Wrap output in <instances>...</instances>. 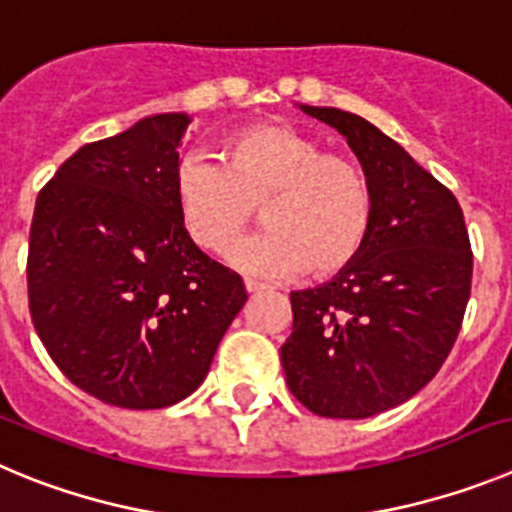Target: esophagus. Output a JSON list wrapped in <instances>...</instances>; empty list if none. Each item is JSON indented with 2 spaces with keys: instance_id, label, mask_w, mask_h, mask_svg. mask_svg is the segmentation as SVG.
I'll return each instance as SVG.
<instances>
[{
  "instance_id": "obj_1",
  "label": "esophagus",
  "mask_w": 512,
  "mask_h": 512,
  "mask_svg": "<svg viewBox=\"0 0 512 512\" xmlns=\"http://www.w3.org/2000/svg\"><path fill=\"white\" fill-rule=\"evenodd\" d=\"M245 290H247V293H260L262 285L255 283V280H245Z\"/></svg>"
}]
</instances>
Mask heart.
I'll return each mask as SVG.
<instances>
[{"instance_id": "obj_1", "label": "heart", "mask_w": 512, "mask_h": 512, "mask_svg": "<svg viewBox=\"0 0 512 512\" xmlns=\"http://www.w3.org/2000/svg\"><path fill=\"white\" fill-rule=\"evenodd\" d=\"M173 188L183 229L209 252L227 250L262 206L267 234L227 252L234 270L262 280L293 278L308 267L339 273L357 260L375 216L370 176L357 160L324 153L316 137L278 122L234 132L222 163L186 158Z\"/></svg>"}]
</instances>
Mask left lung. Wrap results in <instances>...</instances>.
Segmentation results:
<instances>
[{
    "label": "left lung",
    "instance_id": "1",
    "mask_svg": "<svg viewBox=\"0 0 512 512\" xmlns=\"http://www.w3.org/2000/svg\"><path fill=\"white\" fill-rule=\"evenodd\" d=\"M301 112L334 127L365 168L375 216L357 260L293 290L285 380L308 411L370 418L426 388L457 342L472 288L459 201L372 122L334 107Z\"/></svg>",
    "mask_w": 512,
    "mask_h": 512
}]
</instances>
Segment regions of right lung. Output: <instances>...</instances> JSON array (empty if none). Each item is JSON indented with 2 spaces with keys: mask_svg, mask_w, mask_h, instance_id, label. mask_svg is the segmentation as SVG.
<instances>
[{
  "mask_svg": "<svg viewBox=\"0 0 512 512\" xmlns=\"http://www.w3.org/2000/svg\"><path fill=\"white\" fill-rule=\"evenodd\" d=\"M191 114L89 142L40 191L30 229L32 324L63 375L119 408H165L206 380L247 301L237 273L193 245L176 209Z\"/></svg>",
  "mask_w": 512,
  "mask_h": 512,
  "instance_id": "1",
  "label": "right lung"
}]
</instances>
